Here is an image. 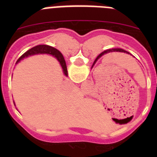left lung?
<instances>
[{"label": "left lung", "instance_id": "1", "mask_svg": "<svg viewBox=\"0 0 157 157\" xmlns=\"http://www.w3.org/2000/svg\"><path fill=\"white\" fill-rule=\"evenodd\" d=\"M111 51H112V50H111V49H109V50L104 51L103 52H102V53H101L100 55H99V56H98L97 58H96V61H95V62H96V61H97V60L99 59V58H100V57H102V55H104V54H106V53H108V52H110ZM112 51H117V52H118V51H119V52H125V51H124V50H123V49H121V48H113V49H112ZM128 54H129V53H128ZM93 65H94V64H93Z\"/></svg>", "mask_w": 157, "mask_h": 157}]
</instances>
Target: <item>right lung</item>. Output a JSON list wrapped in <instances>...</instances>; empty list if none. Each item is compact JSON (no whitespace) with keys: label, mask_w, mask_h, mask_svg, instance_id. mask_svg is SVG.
<instances>
[{"label":"right lung","mask_w":157,"mask_h":157,"mask_svg":"<svg viewBox=\"0 0 157 157\" xmlns=\"http://www.w3.org/2000/svg\"><path fill=\"white\" fill-rule=\"evenodd\" d=\"M39 54H48V55H52L53 56H55V58L58 59V61H59L60 64H61V67L63 68V71H64V74L66 76H67V65H66L65 60H64V57H63L62 54L59 52L58 50H57L56 48H53L52 46H49L47 45H36V46L33 47V48H30L29 50H28L27 52H25L17 61V64L18 62H20L22 59H23L24 58H27V57L31 56V55H39Z\"/></svg>","instance_id":"right-lung-1"}]
</instances>
